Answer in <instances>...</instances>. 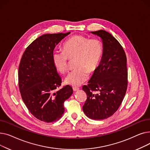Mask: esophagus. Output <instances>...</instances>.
Returning a JSON list of instances; mask_svg holds the SVG:
<instances>
[{
    "mask_svg": "<svg viewBox=\"0 0 150 150\" xmlns=\"http://www.w3.org/2000/svg\"><path fill=\"white\" fill-rule=\"evenodd\" d=\"M79 88H76V87H73V91H77L79 90Z\"/></svg>",
    "mask_w": 150,
    "mask_h": 150,
    "instance_id": "1",
    "label": "esophagus"
}]
</instances>
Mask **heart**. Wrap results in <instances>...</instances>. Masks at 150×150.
<instances>
[{"label":"heart","instance_id":"obj_1","mask_svg":"<svg viewBox=\"0 0 150 150\" xmlns=\"http://www.w3.org/2000/svg\"><path fill=\"white\" fill-rule=\"evenodd\" d=\"M63 48L64 50L53 51V64L59 72L64 74L68 70L69 59L75 58L74 65L76 69L67 75L64 81L71 86H79L88 80L89 72L98 67L103 54V46L98 39L75 35L68 39Z\"/></svg>","mask_w":150,"mask_h":150}]
</instances>
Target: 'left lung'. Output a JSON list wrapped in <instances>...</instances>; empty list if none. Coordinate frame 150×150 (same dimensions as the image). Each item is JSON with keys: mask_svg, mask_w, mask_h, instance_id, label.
<instances>
[{"mask_svg": "<svg viewBox=\"0 0 150 150\" xmlns=\"http://www.w3.org/2000/svg\"><path fill=\"white\" fill-rule=\"evenodd\" d=\"M91 33L101 38L103 54L88 84L83 87L88 96L83 110L89 119L100 120L112 115L124 98L128 86L127 57L120 44L109 33L100 30Z\"/></svg>", "mask_w": 150, "mask_h": 150, "instance_id": "obj_1", "label": "left lung"}]
</instances>
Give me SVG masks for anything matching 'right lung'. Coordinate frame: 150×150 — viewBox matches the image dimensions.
<instances>
[{
    "label": "right lung",
    "instance_id": "add662e5",
    "mask_svg": "<svg viewBox=\"0 0 150 150\" xmlns=\"http://www.w3.org/2000/svg\"><path fill=\"white\" fill-rule=\"evenodd\" d=\"M70 33L39 36L27 47L21 60L18 78L22 98L31 114L44 122L58 120L64 112V101L73 93L69 85L57 90L61 78L52 61L55 47Z\"/></svg>",
    "mask_w": 150,
    "mask_h": 150
}]
</instances>
